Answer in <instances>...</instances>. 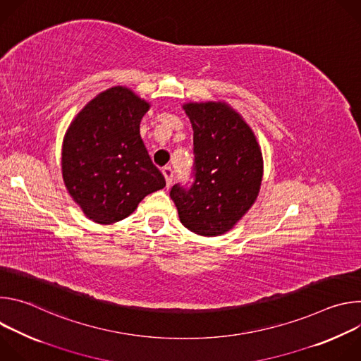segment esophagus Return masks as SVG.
Here are the masks:
<instances>
[{"mask_svg": "<svg viewBox=\"0 0 361 361\" xmlns=\"http://www.w3.org/2000/svg\"><path fill=\"white\" fill-rule=\"evenodd\" d=\"M163 174H164V178H166V183H167V187H170L171 181H173V170L170 166H166L163 169Z\"/></svg>", "mask_w": 361, "mask_h": 361, "instance_id": "34e87169", "label": "esophagus"}]
</instances>
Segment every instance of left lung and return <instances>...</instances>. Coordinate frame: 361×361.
Segmentation results:
<instances>
[{"instance_id": "8db88e82", "label": "left lung", "mask_w": 361, "mask_h": 361, "mask_svg": "<svg viewBox=\"0 0 361 361\" xmlns=\"http://www.w3.org/2000/svg\"><path fill=\"white\" fill-rule=\"evenodd\" d=\"M192 126L194 181L170 197L190 231L216 237L250 210L263 180V156L248 124L226 102H187Z\"/></svg>"}]
</instances>
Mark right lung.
<instances>
[{"label": "right lung", "instance_id": "obj_1", "mask_svg": "<svg viewBox=\"0 0 361 361\" xmlns=\"http://www.w3.org/2000/svg\"><path fill=\"white\" fill-rule=\"evenodd\" d=\"M148 109L130 88L113 87L92 98L66 133L64 184L95 223L128 217L145 195L166 187L140 135Z\"/></svg>", "mask_w": 361, "mask_h": 361}]
</instances>
